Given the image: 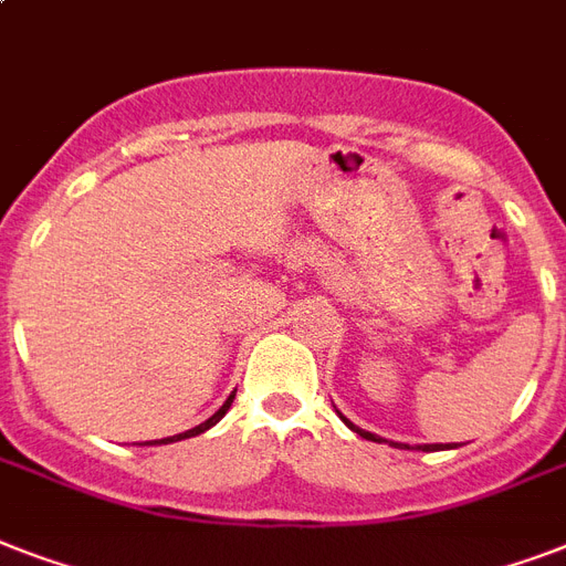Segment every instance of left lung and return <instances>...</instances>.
Segmentation results:
<instances>
[{
  "label": "left lung",
  "instance_id": "obj_1",
  "mask_svg": "<svg viewBox=\"0 0 566 566\" xmlns=\"http://www.w3.org/2000/svg\"><path fill=\"white\" fill-rule=\"evenodd\" d=\"M340 420L346 422V426H349V429L355 431V434H361V438H367V440H376V443H381V438H378V434H373V431H364V429H358V426H353V422L346 420L344 413H340ZM394 447H405V449H413V447H408V443H394ZM417 449H422V452H438V449H452L447 443V447H443V443H420V447Z\"/></svg>",
  "mask_w": 566,
  "mask_h": 566
}]
</instances>
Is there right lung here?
Wrapping results in <instances>:
<instances>
[{"mask_svg":"<svg viewBox=\"0 0 566 566\" xmlns=\"http://www.w3.org/2000/svg\"><path fill=\"white\" fill-rule=\"evenodd\" d=\"M231 399H234V394L229 396V399H226V402H222V408L217 413H213V417H208V420L205 422H199V426H193V429H188V431H181V434H172V438H164V440H155V443H176V440H185V438H196V434H202V431H208L211 429V426H217V422L222 420V417H226V411H229L231 408ZM144 447H153V443H144Z\"/></svg>","mask_w":566,"mask_h":566,"instance_id":"obj_1","label":"right lung"}]
</instances>
